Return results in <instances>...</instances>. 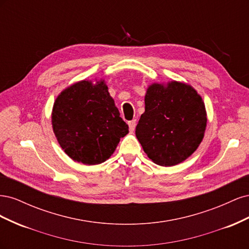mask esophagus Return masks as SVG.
Segmentation results:
<instances>
[{
	"label": "esophagus",
	"mask_w": 249,
	"mask_h": 249,
	"mask_svg": "<svg viewBox=\"0 0 249 249\" xmlns=\"http://www.w3.org/2000/svg\"><path fill=\"white\" fill-rule=\"evenodd\" d=\"M129 126H130V131L133 132L135 130V127H136V119H133L131 122H129Z\"/></svg>",
	"instance_id": "esophagus-1"
}]
</instances>
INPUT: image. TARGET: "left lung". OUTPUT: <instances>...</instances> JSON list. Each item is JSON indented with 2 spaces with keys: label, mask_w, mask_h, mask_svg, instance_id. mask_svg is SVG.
Returning <instances> with one entry per match:
<instances>
[{
  "label": "left lung",
  "mask_w": 249,
  "mask_h": 249,
  "mask_svg": "<svg viewBox=\"0 0 249 249\" xmlns=\"http://www.w3.org/2000/svg\"><path fill=\"white\" fill-rule=\"evenodd\" d=\"M144 103L135 132L144 153L165 167L184 162L205 137L208 118L202 97L187 83L170 81L148 85Z\"/></svg>",
  "instance_id": "obj_1"
}]
</instances>
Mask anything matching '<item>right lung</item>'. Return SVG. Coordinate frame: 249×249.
Masks as SVG:
<instances>
[{
    "instance_id": "obj_1",
    "label": "right lung",
    "mask_w": 249,
    "mask_h": 249,
    "mask_svg": "<svg viewBox=\"0 0 249 249\" xmlns=\"http://www.w3.org/2000/svg\"><path fill=\"white\" fill-rule=\"evenodd\" d=\"M105 80H82L59 93L52 126L60 146L74 162L96 165L108 160L129 133Z\"/></svg>"
}]
</instances>
